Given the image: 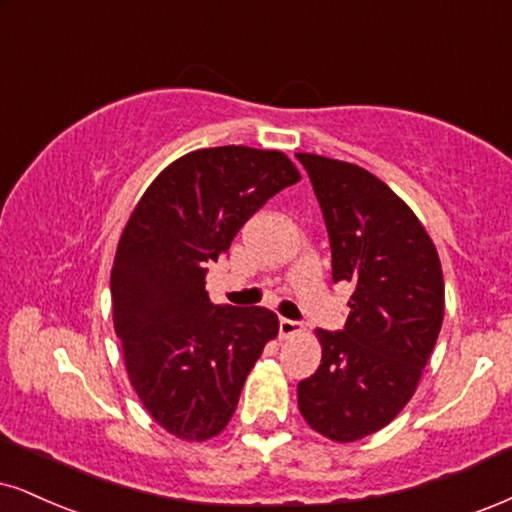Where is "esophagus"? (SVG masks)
Wrapping results in <instances>:
<instances>
[{
	"instance_id": "1",
	"label": "esophagus",
	"mask_w": 512,
	"mask_h": 512,
	"mask_svg": "<svg viewBox=\"0 0 512 512\" xmlns=\"http://www.w3.org/2000/svg\"><path fill=\"white\" fill-rule=\"evenodd\" d=\"M304 332V325L296 323V320H289V318H280V337H296V334Z\"/></svg>"
}]
</instances>
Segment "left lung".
<instances>
[{"label":"left lung","instance_id":"1","mask_svg":"<svg viewBox=\"0 0 512 512\" xmlns=\"http://www.w3.org/2000/svg\"><path fill=\"white\" fill-rule=\"evenodd\" d=\"M296 159L323 208L332 280L353 285L344 330H315L323 358L296 399L315 432L351 444L387 427L418 389L444 320V275L418 216L380 178L327 156Z\"/></svg>","mask_w":512,"mask_h":512}]
</instances>
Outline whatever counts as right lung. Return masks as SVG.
Wrapping results in <instances>:
<instances>
[{"label":"right lung","instance_id":"obj_1","mask_svg":"<svg viewBox=\"0 0 512 512\" xmlns=\"http://www.w3.org/2000/svg\"><path fill=\"white\" fill-rule=\"evenodd\" d=\"M301 175L282 151L211 147L156 175L118 239L113 327L130 384L173 437H218L280 323L268 308L216 306L206 266L246 220Z\"/></svg>","mask_w":512,"mask_h":512}]
</instances>
